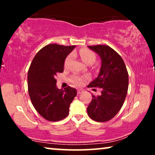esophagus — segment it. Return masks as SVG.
Instances as JSON below:
<instances>
[{"label": "esophagus", "instance_id": "obj_1", "mask_svg": "<svg viewBox=\"0 0 155 155\" xmlns=\"http://www.w3.org/2000/svg\"><path fill=\"white\" fill-rule=\"evenodd\" d=\"M82 92H83V90H80V89H78V94H81Z\"/></svg>", "mask_w": 155, "mask_h": 155}]
</instances>
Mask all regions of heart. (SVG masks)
Wrapping results in <instances>:
<instances>
[{
	"instance_id": "b5f03b06",
	"label": "heart",
	"mask_w": 155,
	"mask_h": 155,
	"mask_svg": "<svg viewBox=\"0 0 155 155\" xmlns=\"http://www.w3.org/2000/svg\"><path fill=\"white\" fill-rule=\"evenodd\" d=\"M79 54L80 58H81V60L83 61L84 63H86V64L90 63H93L95 61V60H96V54H95L92 51L87 49V48H84V49L80 50ZM71 58L72 55H69V56L65 58L64 63L65 67H67L68 65H69V63L71 61ZM84 80H85V78L78 75H73L71 78V82H73V84H76V85H81V84L83 83Z\"/></svg>"
}]
</instances>
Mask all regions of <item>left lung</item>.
I'll return each instance as SVG.
<instances>
[{"instance_id": "1", "label": "left lung", "mask_w": 155, "mask_h": 155, "mask_svg": "<svg viewBox=\"0 0 155 155\" xmlns=\"http://www.w3.org/2000/svg\"><path fill=\"white\" fill-rule=\"evenodd\" d=\"M87 47L98 54L101 59L99 75L87 87H99L102 90L100 96L92 95L87 111L95 121H108L117 114L124 104L128 88V73L124 60L110 46Z\"/></svg>"}]
</instances>
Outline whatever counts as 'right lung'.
Wrapping results in <instances>:
<instances>
[{
  "instance_id": "obj_1",
  "label": "right lung",
  "mask_w": 155,
  "mask_h": 155,
  "mask_svg": "<svg viewBox=\"0 0 155 155\" xmlns=\"http://www.w3.org/2000/svg\"><path fill=\"white\" fill-rule=\"evenodd\" d=\"M75 46L48 44L33 58L28 74L27 84L31 101L37 111L46 120L58 121L69 114V107L77 95L75 88L64 90L56 86V76L63 73L64 63Z\"/></svg>"
}]
</instances>
